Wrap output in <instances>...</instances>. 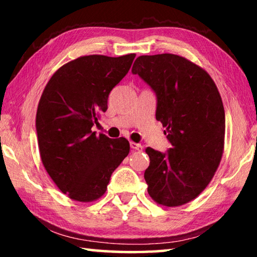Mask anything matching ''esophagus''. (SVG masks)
I'll list each match as a JSON object with an SVG mask.
<instances>
[{
	"mask_svg": "<svg viewBox=\"0 0 257 257\" xmlns=\"http://www.w3.org/2000/svg\"><path fill=\"white\" fill-rule=\"evenodd\" d=\"M130 147H132L133 150L138 151V152H142L143 151V146L141 144H137V143H134V142L130 143Z\"/></svg>",
	"mask_w": 257,
	"mask_h": 257,
	"instance_id": "34e87169",
	"label": "esophagus"
}]
</instances>
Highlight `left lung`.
<instances>
[{
	"label": "left lung",
	"mask_w": 257,
	"mask_h": 257,
	"mask_svg": "<svg viewBox=\"0 0 257 257\" xmlns=\"http://www.w3.org/2000/svg\"><path fill=\"white\" fill-rule=\"evenodd\" d=\"M133 73L155 92L156 120L172 145L168 153L145 150L147 191L160 205H184L206 188L222 158L225 116L220 93L203 68L176 54L138 56Z\"/></svg>",
	"instance_id": "1"
}]
</instances>
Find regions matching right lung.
Segmentation results:
<instances>
[{"mask_svg":"<svg viewBox=\"0 0 257 257\" xmlns=\"http://www.w3.org/2000/svg\"><path fill=\"white\" fill-rule=\"evenodd\" d=\"M135 56H80L59 68L43 90L36 114L41 159L51 179L73 201L101 198L112 172L129 154L127 139L96 135L92 127Z\"/></svg>","mask_w":257,"mask_h":257,"instance_id":"1","label":"right lung"}]
</instances>
